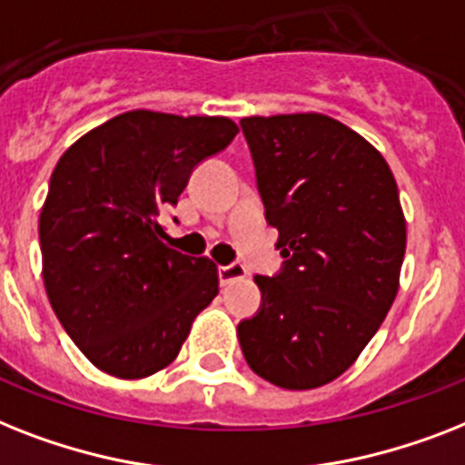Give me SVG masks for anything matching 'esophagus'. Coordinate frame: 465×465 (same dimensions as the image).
<instances>
[{
    "instance_id": "34e87169",
    "label": "esophagus",
    "mask_w": 465,
    "mask_h": 465,
    "mask_svg": "<svg viewBox=\"0 0 465 465\" xmlns=\"http://www.w3.org/2000/svg\"><path fill=\"white\" fill-rule=\"evenodd\" d=\"M217 274H220V284L226 286L232 284V282H236V279H243L245 267L241 265V262H232V265H222L220 270H217Z\"/></svg>"
}]
</instances>
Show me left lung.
I'll list each match as a JSON object with an SVG mask.
<instances>
[{"instance_id":"obj_1","label":"left lung","mask_w":465,"mask_h":465,"mask_svg":"<svg viewBox=\"0 0 465 465\" xmlns=\"http://www.w3.org/2000/svg\"><path fill=\"white\" fill-rule=\"evenodd\" d=\"M282 270L255 277L260 311L239 322L252 372L315 390L353 365L387 318L406 252L399 188L363 135L324 114L241 119Z\"/></svg>"}]
</instances>
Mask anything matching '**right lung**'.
I'll list each match as a JSON object with an SVG mask.
<instances>
[{
  "label": "right lung",
  "mask_w": 465,
  "mask_h": 465,
  "mask_svg": "<svg viewBox=\"0 0 465 465\" xmlns=\"http://www.w3.org/2000/svg\"><path fill=\"white\" fill-rule=\"evenodd\" d=\"M236 134L226 116L135 109L93 128L56 162L40 213L45 289L102 372L141 380L167 368L220 293L213 260L169 248L157 217Z\"/></svg>",
  "instance_id": "right-lung-1"
}]
</instances>
